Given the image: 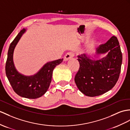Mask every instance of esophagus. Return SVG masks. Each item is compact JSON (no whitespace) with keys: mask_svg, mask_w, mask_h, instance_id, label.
<instances>
[{"mask_svg":"<svg viewBox=\"0 0 130 130\" xmlns=\"http://www.w3.org/2000/svg\"><path fill=\"white\" fill-rule=\"evenodd\" d=\"M73 57H74V54L71 52H68L67 54H66V55L64 57V61H67L69 59L72 58Z\"/></svg>","mask_w":130,"mask_h":130,"instance_id":"1","label":"esophagus"}]
</instances>
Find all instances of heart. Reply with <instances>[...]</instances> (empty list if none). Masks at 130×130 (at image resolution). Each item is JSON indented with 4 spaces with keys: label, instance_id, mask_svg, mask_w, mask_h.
<instances>
[{
    "label": "heart",
    "instance_id": "heart-1",
    "mask_svg": "<svg viewBox=\"0 0 130 130\" xmlns=\"http://www.w3.org/2000/svg\"><path fill=\"white\" fill-rule=\"evenodd\" d=\"M95 43V41L93 40L92 41V42H91V46H93Z\"/></svg>",
    "mask_w": 130,
    "mask_h": 130
}]
</instances>
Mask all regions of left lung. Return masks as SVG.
<instances>
[{"mask_svg": "<svg viewBox=\"0 0 130 130\" xmlns=\"http://www.w3.org/2000/svg\"><path fill=\"white\" fill-rule=\"evenodd\" d=\"M106 53L104 58L95 59ZM78 61L80 66L74 81L79 90L90 97L107 92L115 86L121 72L122 55L118 39L113 36L98 47L94 56L79 55Z\"/></svg>", "mask_w": 130, "mask_h": 130, "instance_id": "obj_1", "label": "left lung"}]
</instances>
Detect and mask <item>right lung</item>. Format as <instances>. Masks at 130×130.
<instances>
[{"mask_svg":"<svg viewBox=\"0 0 130 130\" xmlns=\"http://www.w3.org/2000/svg\"><path fill=\"white\" fill-rule=\"evenodd\" d=\"M26 31V28L21 30L9 46L5 72L9 83L16 93L23 98L36 99L42 96L48 90L51 82L53 69L56 66L62 63L63 59L47 62L33 75L26 76L20 73L15 67L13 53L19 41Z\"/></svg>","mask_w":130,"mask_h":130,"instance_id":"obj_1","label":"right lung"}]
</instances>
